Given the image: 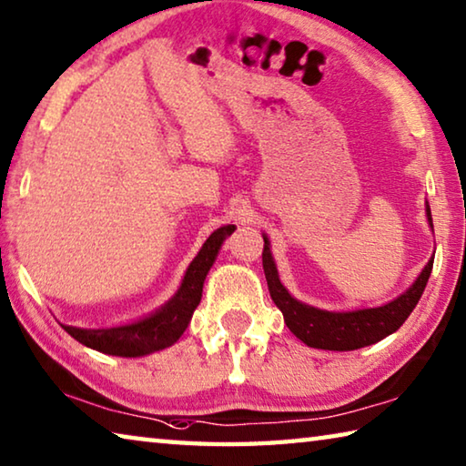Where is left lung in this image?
I'll return each mask as SVG.
<instances>
[{"label":"left lung","instance_id":"left-lung-1","mask_svg":"<svg viewBox=\"0 0 466 466\" xmlns=\"http://www.w3.org/2000/svg\"><path fill=\"white\" fill-rule=\"evenodd\" d=\"M426 218L430 228L434 230L428 201ZM262 240H265L262 268H265L270 299H273L275 306L281 309L287 328H289L303 344L321 350L344 352L365 349V346L375 344L379 340H383L389 334L397 332L403 321L408 319L413 308L418 306L421 293L426 289L430 273H432L434 262V258H430L428 265L421 268L416 281H413L401 295H397L393 301L385 303V306L329 311L295 299L293 295L285 289L281 279H279V270L275 265L273 252H270V242L267 238V234H262Z\"/></svg>","mask_w":466,"mask_h":466}]
</instances>
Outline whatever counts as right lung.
Returning a JSON list of instances; mask_svg holds the SVG:
<instances>
[{
    "label": "right lung",
    "mask_w": 466,
    "mask_h": 466,
    "mask_svg": "<svg viewBox=\"0 0 466 466\" xmlns=\"http://www.w3.org/2000/svg\"><path fill=\"white\" fill-rule=\"evenodd\" d=\"M236 230L234 224L218 228L209 234V238L199 248L198 257L191 260L183 275L179 289L168 299L165 306L152 311V314L134 319L130 324L109 326V328H79L61 324L75 340L112 357L137 359L147 357L157 350L168 349L183 336L185 328L189 326L193 311L199 306L204 281L211 265L218 258L224 240Z\"/></svg>",
    "instance_id": "obj_1"
}]
</instances>
